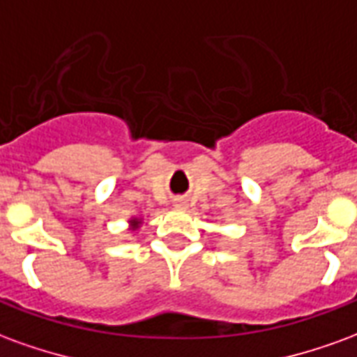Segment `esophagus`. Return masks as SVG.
I'll return each mask as SVG.
<instances>
[{"instance_id": "34e87169", "label": "esophagus", "mask_w": 357, "mask_h": 357, "mask_svg": "<svg viewBox=\"0 0 357 357\" xmlns=\"http://www.w3.org/2000/svg\"><path fill=\"white\" fill-rule=\"evenodd\" d=\"M176 206H183V202H178V204H176Z\"/></svg>"}]
</instances>
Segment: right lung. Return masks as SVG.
Wrapping results in <instances>:
<instances>
[{"label": "right lung", "instance_id": "add662e5", "mask_svg": "<svg viewBox=\"0 0 357 357\" xmlns=\"http://www.w3.org/2000/svg\"><path fill=\"white\" fill-rule=\"evenodd\" d=\"M130 224H132V229H137V225L141 224V220H137V218H132V220H130Z\"/></svg>", "mask_w": 357, "mask_h": 357}]
</instances>
